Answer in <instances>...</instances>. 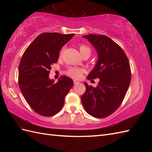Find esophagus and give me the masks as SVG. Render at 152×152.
Returning <instances> with one entry per match:
<instances>
[{"label": "esophagus", "instance_id": "esophagus-1", "mask_svg": "<svg viewBox=\"0 0 152 152\" xmlns=\"http://www.w3.org/2000/svg\"><path fill=\"white\" fill-rule=\"evenodd\" d=\"M80 83L79 81H77V80H74V85H76V84H78Z\"/></svg>", "mask_w": 152, "mask_h": 152}]
</instances>
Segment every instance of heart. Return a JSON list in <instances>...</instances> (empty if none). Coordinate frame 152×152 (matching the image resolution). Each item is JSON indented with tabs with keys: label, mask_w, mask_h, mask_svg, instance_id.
I'll use <instances>...</instances> for the list:
<instances>
[{
	"label": "heart",
	"mask_w": 152,
	"mask_h": 152,
	"mask_svg": "<svg viewBox=\"0 0 152 152\" xmlns=\"http://www.w3.org/2000/svg\"><path fill=\"white\" fill-rule=\"evenodd\" d=\"M79 50H80V53H82L83 56H84V55H89V56H90V54H91V50L90 49V48L86 46V45H80L79 46ZM63 51V49H62L60 51V53H59L60 56L62 55ZM83 72V70L81 69V68L72 67L67 70L66 74L69 76L71 77V78H74V79H78L81 78Z\"/></svg>",
	"instance_id": "obj_1"
}]
</instances>
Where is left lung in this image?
<instances>
[{
    "label": "left lung",
    "mask_w": 152,
    "mask_h": 152,
    "mask_svg": "<svg viewBox=\"0 0 152 152\" xmlns=\"http://www.w3.org/2000/svg\"><path fill=\"white\" fill-rule=\"evenodd\" d=\"M83 37L92 44L99 56L88 79L99 78L100 81L96 88L84 83L86 90L81 96L82 104L93 117H108L119 107L129 87V62L122 48L109 37L93 34Z\"/></svg>",
    "instance_id": "8db88e82"
}]
</instances>
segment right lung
I'll return each instance as SVG.
<instances>
[{"label":"right lung","instance_id":"obj_1","mask_svg":"<svg viewBox=\"0 0 152 152\" xmlns=\"http://www.w3.org/2000/svg\"><path fill=\"white\" fill-rule=\"evenodd\" d=\"M74 34H40L22 56L18 70L19 88L30 107L42 116L57 114L73 86L72 80L69 77L61 76L59 81L54 83L49 79V74L51 66L57 62L61 48Z\"/></svg>","mask_w":152,"mask_h":152}]
</instances>
